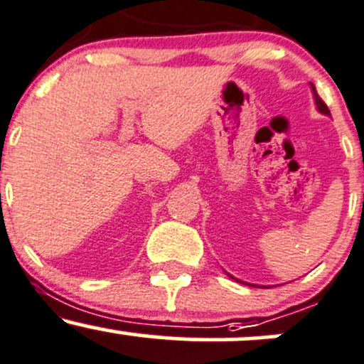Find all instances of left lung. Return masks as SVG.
<instances>
[{
  "mask_svg": "<svg viewBox=\"0 0 364 364\" xmlns=\"http://www.w3.org/2000/svg\"><path fill=\"white\" fill-rule=\"evenodd\" d=\"M311 85V92H313V97H315V104H316V109H318L321 114H325V116H330V111H328V107H327V104H325L323 101H321L320 99V95L316 94V89H315V85H313V83H310ZM229 277L231 279H235L232 277V275H229ZM237 281V279H236ZM237 282H241V281H237Z\"/></svg>",
  "mask_w": 364,
  "mask_h": 364,
  "instance_id": "left-lung-1",
  "label": "left lung"
}]
</instances>
